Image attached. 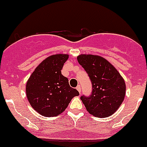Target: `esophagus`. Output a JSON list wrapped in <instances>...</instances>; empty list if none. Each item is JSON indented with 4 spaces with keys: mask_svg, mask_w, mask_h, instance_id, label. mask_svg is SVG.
<instances>
[{
    "mask_svg": "<svg viewBox=\"0 0 147 147\" xmlns=\"http://www.w3.org/2000/svg\"><path fill=\"white\" fill-rule=\"evenodd\" d=\"M76 90H78V91H79V94H80V93H81V87H80V86H79V85H78L77 87H76Z\"/></svg>",
    "mask_w": 147,
    "mask_h": 147,
    "instance_id": "1",
    "label": "esophagus"
}]
</instances>
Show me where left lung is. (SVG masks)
Instances as JSON below:
<instances>
[{
	"label": "left lung",
	"instance_id": "obj_1",
	"mask_svg": "<svg viewBox=\"0 0 147 147\" xmlns=\"http://www.w3.org/2000/svg\"><path fill=\"white\" fill-rule=\"evenodd\" d=\"M77 60L88 74L92 85L91 95L80 98L87 111L97 117L112 115L125 96L126 85L122 76L113 65L98 55L82 54Z\"/></svg>",
	"mask_w": 147,
	"mask_h": 147
}]
</instances>
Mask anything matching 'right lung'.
I'll list each match as a JSON object with an SVG mask.
<instances>
[{
	"instance_id": "right-lung-1",
	"label": "right lung",
	"mask_w": 147,
	"mask_h": 147,
	"mask_svg": "<svg viewBox=\"0 0 147 147\" xmlns=\"http://www.w3.org/2000/svg\"><path fill=\"white\" fill-rule=\"evenodd\" d=\"M68 56L66 54L49 56L36 67L27 82L28 101L33 109L44 117L60 115L71 99L79 95L61 74Z\"/></svg>"
}]
</instances>
